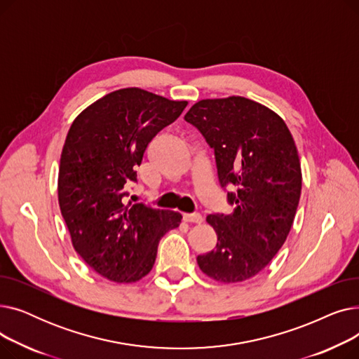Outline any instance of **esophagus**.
<instances>
[{"instance_id": "1", "label": "esophagus", "mask_w": 359, "mask_h": 359, "mask_svg": "<svg viewBox=\"0 0 359 359\" xmlns=\"http://www.w3.org/2000/svg\"><path fill=\"white\" fill-rule=\"evenodd\" d=\"M183 219L187 221V222H195V224H201L202 222V215L198 214V212H194V214H184L183 215Z\"/></svg>"}]
</instances>
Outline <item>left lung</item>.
<instances>
[{
  "mask_svg": "<svg viewBox=\"0 0 359 359\" xmlns=\"http://www.w3.org/2000/svg\"><path fill=\"white\" fill-rule=\"evenodd\" d=\"M214 149L218 180L231 214H211L217 233L212 252L198 256L201 271L233 284L265 269L285 243L301 195L298 151L275 111L231 96L195 103L184 115Z\"/></svg>",
  "mask_w": 359,
  "mask_h": 359,
  "instance_id": "1",
  "label": "left lung"
}]
</instances>
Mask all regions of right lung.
<instances>
[{
    "label": "right lung",
    "instance_id": "obj_1",
    "mask_svg": "<svg viewBox=\"0 0 359 359\" xmlns=\"http://www.w3.org/2000/svg\"><path fill=\"white\" fill-rule=\"evenodd\" d=\"M186 106L137 87L122 88L83 110L68 130L58 176L61 214L75 252L113 282L144 278L161 237L180 225V214L126 203V198L145 148Z\"/></svg>",
    "mask_w": 359,
    "mask_h": 359
}]
</instances>
